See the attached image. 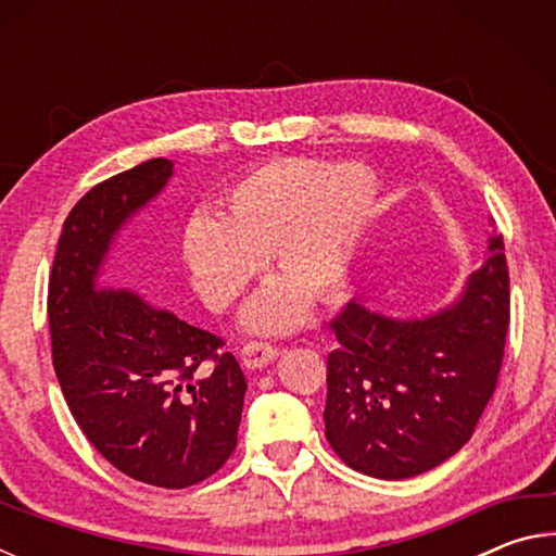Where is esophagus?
<instances>
[{"mask_svg":"<svg viewBox=\"0 0 556 556\" xmlns=\"http://www.w3.org/2000/svg\"><path fill=\"white\" fill-rule=\"evenodd\" d=\"M240 357H242L244 368L262 370V368H267L271 361H275L277 348L269 345V343H262V341H250V343L242 345Z\"/></svg>","mask_w":556,"mask_h":556,"instance_id":"1","label":"esophagus"}]
</instances>
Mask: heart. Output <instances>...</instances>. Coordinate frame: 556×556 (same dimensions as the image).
<instances>
[{"instance_id": "obj_1", "label": "heart", "mask_w": 556, "mask_h": 556, "mask_svg": "<svg viewBox=\"0 0 556 556\" xmlns=\"http://www.w3.org/2000/svg\"><path fill=\"white\" fill-rule=\"evenodd\" d=\"M378 178L365 166L326 159H271L232 184L218 220L195 215L184 232V260L211 308H225L257 275L260 257L285 277L244 308L252 331L285 333L308 316V289L343 285L368 223Z\"/></svg>"}]
</instances>
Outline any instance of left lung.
<instances>
[{"label": "left lung", "instance_id": "1", "mask_svg": "<svg viewBox=\"0 0 556 556\" xmlns=\"http://www.w3.org/2000/svg\"><path fill=\"white\" fill-rule=\"evenodd\" d=\"M510 326L503 235L454 304L392 318L351 301L333 318L326 439L348 466L382 481L437 468L466 444L491 402Z\"/></svg>", "mask_w": 556, "mask_h": 556}]
</instances>
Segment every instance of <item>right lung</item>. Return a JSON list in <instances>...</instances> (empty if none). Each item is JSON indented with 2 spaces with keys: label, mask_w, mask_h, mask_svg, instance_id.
<instances>
[{
  "label": "right lung",
  "mask_w": 556,
  "mask_h": 556,
  "mask_svg": "<svg viewBox=\"0 0 556 556\" xmlns=\"http://www.w3.org/2000/svg\"><path fill=\"white\" fill-rule=\"evenodd\" d=\"M172 176L168 159H149L73 205L49 277V326L63 397L90 444L135 481L188 488L235 451L248 382L218 336L100 281L122 225Z\"/></svg>",
  "instance_id": "add662e5"
}]
</instances>
